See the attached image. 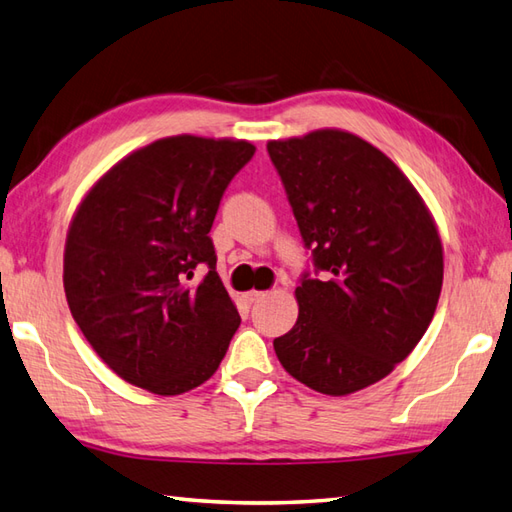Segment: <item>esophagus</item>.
I'll return each mask as SVG.
<instances>
[{
    "label": "esophagus",
    "mask_w": 512,
    "mask_h": 512,
    "mask_svg": "<svg viewBox=\"0 0 512 512\" xmlns=\"http://www.w3.org/2000/svg\"><path fill=\"white\" fill-rule=\"evenodd\" d=\"M265 296V291H256V289H252V291H247L245 294V300L249 302V305H254V302H258L260 298Z\"/></svg>",
    "instance_id": "esophagus-1"
}]
</instances>
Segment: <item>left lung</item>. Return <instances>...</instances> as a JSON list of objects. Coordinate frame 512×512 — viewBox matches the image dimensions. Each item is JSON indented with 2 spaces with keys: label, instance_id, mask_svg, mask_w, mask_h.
I'll use <instances>...</instances> for the list:
<instances>
[{
  "label": "left lung",
  "instance_id": "8db88e82",
  "mask_svg": "<svg viewBox=\"0 0 512 512\" xmlns=\"http://www.w3.org/2000/svg\"><path fill=\"white\" fill-rule=\"evenodd\" d=\"M267 152L322 271L296 287L298 320L276 356L318 393L371 387L431 325L444 278L437 225L398 165L356 134L314 130Z\"/></svg>",
  "mask_w": 512,
  "mask_h": 512
}]
</instances>
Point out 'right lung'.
Listing matches in <instances>:
<instances>
[{"label":"right lung","mask_w":512,"mask_h":512,"mask_svg":"<svg viewBox=\"0 0 512 512\" xmlns=\"http://www.w3.org/2000/svg\"><path fill=\"white\" fill-rule=\"evenodd\" d=\"M254 152L243 139H159L112 165L72 216L70 314L97 356L134 387L181 395L225 358L241 316L216 274L210 229ZM201 264L208 274L196 284Z\"/></svg>","instance_id":"obj_1"}]
</instances>
